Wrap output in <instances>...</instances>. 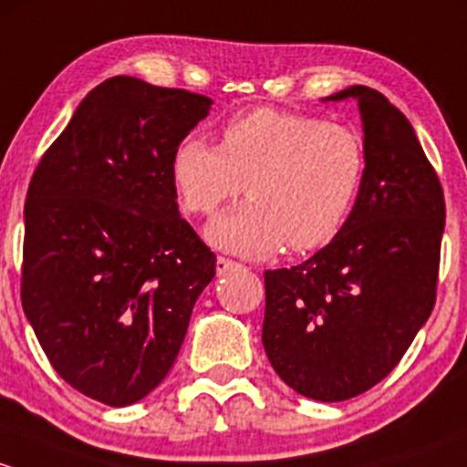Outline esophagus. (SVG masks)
I'll return each mask as SVG.
<instances>
[{"label":"esophagus","instance_id":"1","mask_svg":"<svg viewBox=\"0 0 467 467\" xmlns=\"http://www.w3.org/2000/svg\"><path fill=\"white\" fill-rule=\"evenodd\" d=\"M240 265L238 263L229 261V258L224 256H218V261H215V272H218V276H224V274H229L232 269H238Z\"/></svg>","mask_w":467,"mask_h":467}]
</instances>
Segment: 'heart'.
Here are the masks:
<instances>
[{
  "label": "heart",
  "mask_w": 467,
  "mask_h": 467,
  "mask_svg": "<svg viewBox=\"0 0 467 467\" xmlns=\"http://www.w3.org/2000/svg\"><path fill=\"white\" fill-rule=\"evenodd\" d=\"M364 172L367 150L353 128L269 108L227 121L220 146L186 137L171 157L172 186L189 213H215L247 189L244 204L206 227L213 247L244 258L285 244L312 252L337 238Z\"/></svg>",
  "instance_id": "1"
}]
</instances>
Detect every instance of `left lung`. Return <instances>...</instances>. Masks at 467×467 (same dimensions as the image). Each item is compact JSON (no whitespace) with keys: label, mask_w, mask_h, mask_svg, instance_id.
<instances>
[{"label":"left lung","mask_w":467,"mask_h":467,"mask_svg":"<svg viewBox=\"0 0 467 467\" xmlns=\"http://www.w3.org/2000/svg\"><path fill=\"white\" fill-rule=\"evenodd\" d=\"M367 172L348 223L296 267L265 272L263 346L301 396L339 402L396 368L436 301L445 200L405 114L353 85Z\"/></svg>","instance_id":"1"}]
</instances>
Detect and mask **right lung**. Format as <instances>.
Returning <instances> with one entry per match:
<instances>
[{
  "label": "right lung",
  "mask_w": 467,
  "mask_h": 467,
  "mask_svg": "<svg viewBox=\"0 0 467 467\" xmlns=\"http://www.w3.org/2000/svg\"><path fill=\"white\" fill-rule=\"evenodd\" d=\"M213 100L114 76L45 152L24 206L22 306L57 376L109 407L171 371L215 256L180 215L171 157Z\"/></svg>",
  "instance_id": "add662e5"
}]
</instances>
